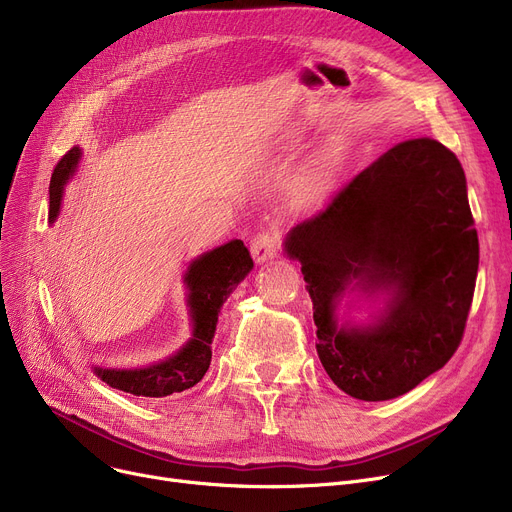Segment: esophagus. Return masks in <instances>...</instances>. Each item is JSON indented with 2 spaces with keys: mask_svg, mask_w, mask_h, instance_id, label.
<instances>
[{
  "mask_svg": "<svg viewBox=\"0 0 512 512\" xmlns=\"http://www.w3.org/2000/svg\"><path fill=\"white\" fill-rule=\"evenodd\" d=\"M278 247H280V232L276 228H267L253 238L251 255L257 263H265L278 255Z\"/></svg>",
  "mask_w": 512,
  "mask_h": 512,
  "instance_id": "obj_1",
  "label": "esophagus"
}]
</instances>
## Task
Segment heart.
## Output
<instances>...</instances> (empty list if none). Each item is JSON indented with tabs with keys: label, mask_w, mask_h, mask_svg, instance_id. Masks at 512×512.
Wrapping results in <instances>:
<instances>
[{
	"label": "heart",
	"mask_w": 512,
	"mask_h": 512,
	"mask_svg": "<svg viewBox=\"0 0 512 512\" xmlns=\"http://www.w3.org/2000/svg\"><path fill=\"white\" fill-rule=\"evenodd\" d=\"M326 180H328V172L324 166H317L307 174V186L311 191H319V188L326 184Z\"/></svg>",
	"instance_id": "b5f03b06"
}]
</instances>
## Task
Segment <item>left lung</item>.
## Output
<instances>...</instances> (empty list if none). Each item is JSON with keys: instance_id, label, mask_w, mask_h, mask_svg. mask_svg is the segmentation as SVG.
<instances>
[{"instance_id": "obj_1", "label": "left lung", "mask_w": 512, "mask_h": 512, "mask_svg": "<svg viewBox=\"0 0 512 512\" xmlns=\"http://www.w3.org/2000/svg\"><path fill=\"white\" fill-rule=\"evenodd\" d=\"M473 224L461 161L421 137L388 149L290 230L284 247L301 261L317 355L342 392L390 400L450 361L475 290ZM353 279L391 297L371 327L337 324L335 307Z\"/></svg>"}]
</instances>
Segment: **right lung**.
I'll use <instances>...</instances> for the list:
<instances>
[{"instance_id": "right-lung-1", "label": "right lung", "mask_w": 512, "mask_h": 512, "mask_svg": "<svg viewBox=\"0 0 512 512\" xmlns=\"http://www.w3.org/2000/svg\"><path fill=\"white\" fill-rule=\"evenodd\" d=\"M80 159V149L72 147L53 168L49 182V222L58 218L62 191L74 174ZM253 259L242 240H230L188 265L184 284L188 288V309L193 317V338L176 355L141 369H101L95 367L99 378L116 390L161 398L174 392L193 388L203 380L211 363V342L222 305L240 280L251 272Z\"/></svg>"}]
</instances>
